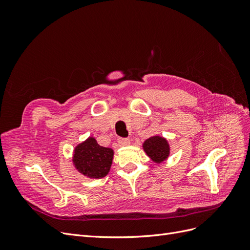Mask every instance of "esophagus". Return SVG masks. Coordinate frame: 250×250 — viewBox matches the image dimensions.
Instances as JSON below:
<instances>
[{
	"mask_svg": "<svg viewBox=\"0 0 250 250\" xmlns=\"http://www.w3.org/2000/svg\"><path fill=\"white\" fill-rule=\"evenodd\" d=\"M130 144L129 139H126V138H119L118 139V145L119 146H127Z\"/></svg>",
	"mask_w": 250,
	"mask_h": 250,
	"instance_id": "esophagus-1",
	"label": "esophagus"
}]
</instances>
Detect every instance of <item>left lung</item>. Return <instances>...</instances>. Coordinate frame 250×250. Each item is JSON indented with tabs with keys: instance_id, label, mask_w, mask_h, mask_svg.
<instances>
[{
	"instance_id": "obj_1",
	"label": "left lung",
	"mask_w": 250,
	"mask_h": 250,
	"mask_svg": "<svg viewBox=\"0 0 250 250\" xmlns=\"http://www.w3.org/2000/svg\"><path fill=\"white\" fill-rule=\"evenodd\" d=\"M146 154L155 163H162L169 156L170 148L167 140L161 137L149 138L143 144Z\"/></svg>"
}]
</instances>
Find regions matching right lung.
Listing matches in <instances>:
<instances>
[{
  "label": "right lung",
  "mask_w": 250,
  "mask_h": 250,
  "mask_svg": "<svg viewBox=\"0 0 250 250\" xmlns=\"http://www.w3.org/2000/svg\"><path fill=\"white\" fill-rule=\"evenodd\" d=\"M112 157V149L102 147L94 138H88L75 148L73 162L75 168L83 175L102 178L109 172Z\"/></svg>",
  "instance_id": "obj_1"
}]
</instances>
